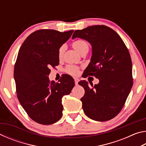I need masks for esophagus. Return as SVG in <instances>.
<instances>
[{"instance_id": "34e87169", "label": "esophagus", "mask_w": 146, "mask_h": 146, "mask_svg": "<svg viewBox=\"0 0 146 146\" xmlns=\"http://www.w3.org/2000/svg\"><path fill=\"white\" fill-rule=\"evenodd\" d=\"M78 82H79V79L77 78H75V85H76V86L78 85Z\"/></svg>"}]
</instances>
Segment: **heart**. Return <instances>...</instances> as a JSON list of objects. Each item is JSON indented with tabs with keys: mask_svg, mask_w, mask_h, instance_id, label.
<instances>
[{
	"mask_svg": "<svg viewBox=\"0 0 146 146\" xmlns=\"http://www.w3.org/2000/svg\"><path fill=\"white\" fill-rule=\"evenodd\" d=\"M73 47L75 50L78 52L79 53H82L83 51H88V44L86 42L85 40H75L73 43ZM64 51V47L62 46L58 50V57L61 58L62 56L63 53ZM66 71L68 73L71 74V75H76L78 73V69L76 66H68L67 68H66Z\"/></svg>",
	"mask_w": 146,
	"mask_h": 146,
	"instance_id": "b5f03b06",
	"label": "heart"
}]
</instances>
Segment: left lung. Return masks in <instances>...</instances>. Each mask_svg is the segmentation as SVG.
<instances>
[{"label":"left lung","instance_id":"obj_1","mask_svg":"<svg viewBox=\"0 0 146 146\" xmlns=\"http://www.w3.org/2000/svg\"><path fill=\"white\" fill-rule=\"evenodd\" d=\"M75 38L91 44L92 55L85 74L99 80L93 88L87 81L78 82L85 90L80 99L84 111L96 121L112 119L122 109L133 86L129 51L117 33L106 26H89L76 30L72 36L73 39Z\"/></svg>","mask_w":146,"mask_h":146}]
</instances>
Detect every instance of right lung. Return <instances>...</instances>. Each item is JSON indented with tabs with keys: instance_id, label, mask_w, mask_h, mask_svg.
Returning <instances> with one entry per match:
<instances>
[{
	"instance_id": "add662e5",
	"label": "right lung",
	"mask_w": 146,
	"mask_h": 146,
	"mask_svg": "<svg viewBox=\"0 0 146 146\" xmlns=\"http://www.w3.org/2000/svg\"><path fill=\"white\" fill-rule=\"evenodd\" d=\"M73 33L36 31L28 36L19 51L14 69L17 97L29 117L41 124H52L60 119L64 109L62 98L75 86L68 75L59 83L48 77L50 68L59 64V49Z\"/></svg>"
}]
</instances>
